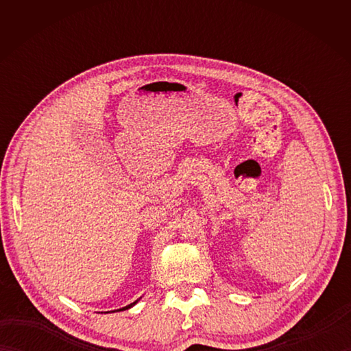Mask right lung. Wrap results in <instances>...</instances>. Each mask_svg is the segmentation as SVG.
Listing matches in <instances>:
<instances>
[{"mask_svg": "<svg viewBox=\"0 0 351 351\" xmlns=\"http://www.w3.org/2000/svg\"><path fill=\"white\" fill-rule=\"evenodd\" d=\"M138 300H136L134 303H131V304H128V306H125V308H122V309H117V311H125V309H130L131 306H134V304H136Z\"/></svg>", "mask_w": 351, "mask_h": 351, "instance_id": "obj_1", "label": "right lung"}]
</instances>
